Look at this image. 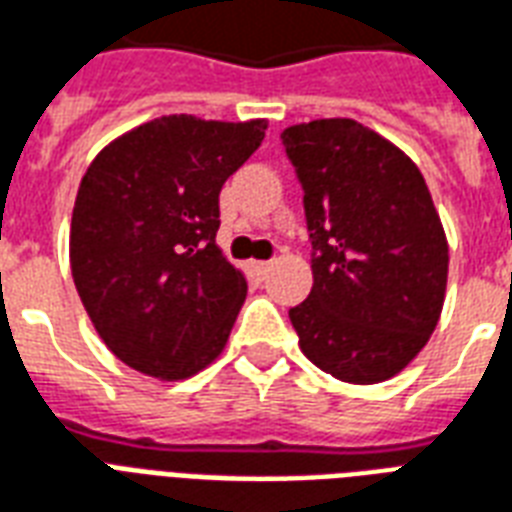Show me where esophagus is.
<instances>
[{"label":"esophagus","instance_id":"esophagus-1","mask_svg":"<svg viewBox=\"0 0 512 512\" xmlns=\"http://www.w3.org/2000/svg\"><path fill=\"white\" fill-rule=\"evenodd\" d=\"M271 265L273 263H268V260H257V263H252V271L263 279V276H268V271H271Z\"/></svg>","mask_w":512,"mask_h":512}]
</instances>
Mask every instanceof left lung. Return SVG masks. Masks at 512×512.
Listing matches in <instances>:
<instances>
[{
  "label": "left lung",
  "instance_id": "8db88e82",
  "mask_svg": "<svg viewBox=\"0 0 512 512\" xmlns=\"http://www.w3.org/2000/svg\"><path fill=\"white\" fill-rule=\"evenodd\" d=\"M314 287L290 322L319 370L378 384L424 349L443 308L448 244L416 163L349 117L290 126Z\"/></svg>",
  "mask_w": 512,
  "mask_h": 512
}]
</instances>
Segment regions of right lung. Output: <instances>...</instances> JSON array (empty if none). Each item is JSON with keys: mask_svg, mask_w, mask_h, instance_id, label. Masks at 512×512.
<instances>
[{"mask_svg": "<svg viewBox=\"0 0 512 512\" xmlns=\"http://www.w3.org/2000/svg\"><path fill=\"white\" fill-rule=\"evenodd\" d=\"M265 128L166 115L107 144L85 171L69 233L74 287L128 368L174 381L225 349L247 279L214 241L220 190Z\"/></svg>", "mask_w": 512, "mask_h": 512, "instance_id": "right-lung-1", "label": "right lung"}]
</instances>
